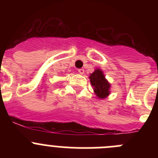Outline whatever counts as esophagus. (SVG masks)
<instances>
[{
    "mask_svg": "<svg viewBox=\"0 0 158 158\" xmlns=\"http://www.w3.org/2000/svg\"><path fill=\"white\" fill-rule=\"evenodd\" d=\"M78 73H79L80 74H84V73H85V69H78Z\"/></svg>",
    "mask_w": 158,
    "mask_h": 158,
    "instance_id": "esophagus-1",
    "label": "esophagus"
}]
</instances>
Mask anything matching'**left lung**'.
I'll return each mask as SVG.
<instances>
[{
	"label": "left lung",
	"instance_id": "left-lung-1",
	"mask_svg": "<svg viewBox=\"0 0 158 158\" xmlns=\"http://www.w3.org/2000/svg\"><path fill=\"white\" fill-rule=\"evenodd\" d=\"M89 79L97 98L104 100L111 94V84L105 78L102 69L96 68L90 73Z\"/></svg>",
	"mask_w": 158,
	"mask_h": 158
}]
</instances>
